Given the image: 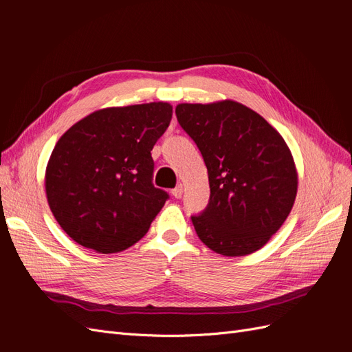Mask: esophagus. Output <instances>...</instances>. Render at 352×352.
Here are the masks:
<instances>
[{"label":"esophagus","instance_id":"34e87169","mask_svg":"<svg viewBox=\"0 0 352 352\" xmlns=\"http://www.w3.org/2000/svg\"><path fill=\"white\" fill-rule=\"evenodd\" d=\"M182 194H184L182 185H177L175 189H172V195H173L175 198H180V197H182Z\"/></svg>","mask_w":352,"mask_h":352}]
</instances>
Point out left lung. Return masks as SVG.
Listing matches in <instances>:
<instances>
[{"label": "left lung", "mask_w": 352, "mask_h": 352, "mask_svg": "<svg viewBox=\"0 0 352 352\" xmlns=\"http://www.w3.org/2000/svg\"><path fill=\"white\" fill-rule=\"evenodd\" d=\"M176 117L208 172V204L190 216L198 238L226 257L260 250L296 197L298 175L283 138L258 113L230 100L179 104Z\"/></svg>", "instance_id": "1"}]
</instances>
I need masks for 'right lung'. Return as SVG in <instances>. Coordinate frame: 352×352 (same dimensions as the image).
<instances>
[{
    "label": "right lung",
    "mask_w": 352,
    "mask_h": 352,
    "mask_svg": "<svg viewBox=\"0 0 352 352\" xmlns=\"http://www.w3.org/2000/svg\"><path fill=\"white\" fill-rule=\"evenodd\" d=\"M168 102L95 111L73 124L45 172L50 208L85 248L119 252L145 236L168 194L153 185V146L172 120Z\"/></svg>",
    "instance_id": "add662e5"
}]
</instances>
